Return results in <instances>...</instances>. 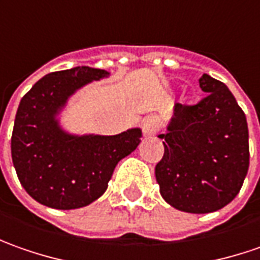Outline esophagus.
Listing matches in <instances>:
<instances>
[{
    "label": "esophagus",
    "mask_w": 260,
    "mask_h": 260,
    "mask_svg": "<svg viewBox=\"0 0 260 260\" xmlns=\"http://www.w3.org/2000/svg\"><path fill=\"white\" fill-rule=\"evenodd\" d=\"M142 131H144V135L145 137H152L155 135L158 131V121L154 116H147L144 118L142 122Z\"/></svg>",
    "instance_id": "1"
}]
</instances>
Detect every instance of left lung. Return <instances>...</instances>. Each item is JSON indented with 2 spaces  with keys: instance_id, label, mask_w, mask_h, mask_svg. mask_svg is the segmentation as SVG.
<instances>
[{
  "instance_id": "obj_1",
  "label": "left lung",
  "mask_w": 260,
  "mask_h": 260,
  "mask_svg": "<svg viewBox=\"0 0 260 260\" xmlns=\"http://www.w3.org/2000/svg\"><path fill=\"white\" fill-rule=\"evenodd\" d=\"M207 96L194 106L175 103L164 157L155 167L162 199L177 210L204 214L236 197L249 168L246 116L229 87L207 73L199 79Z\"/></svg>"
}]
</instances>
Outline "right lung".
Returning a JSON list of instances; mask_svg holds the SVG:
<instances>
[{"label":"right lung","mask_w":260,"mask_h":260,"mask_svg":"<svg viewBox=\"0 0 260 260\" xmlns=\"http://www.w3.org/2000/svg\"><path fill=\"white\" fill-rule=\"evenodd\" d=\"M103 69L77 66L49 73L18 105L11 157L18 180L36 202L58 210L89 206L108 188L115 167L141 142L139 126L118 135L77 134L63 123L72 96L108 79Z\"/></svg>","instance_id":"right-lung-1"}]
</instances>
